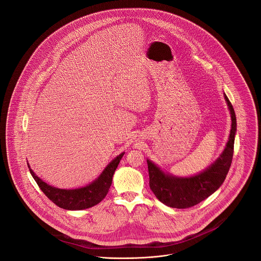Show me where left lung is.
<instances>
[{"label": "left lung", "instance_id": "obj_1", "mask_svg": "<svg viewBox=\"0 0 261 261\" xmlns=\"http://www.w3.org/2000/svg\"><path fill=\"white\" fill-rule=\"evenodd\" d=\"M224 98L231 115L230 134L224 151L206 169L192 176L180 177L164 172L151 160H146L150 175V188L165 205L174 208H188L196 205L217 191L224 181L231 165L237 133L234 109L225 93Z\"/></svg>", "mask_w": 261, "mask_h": 261}]
</instances>
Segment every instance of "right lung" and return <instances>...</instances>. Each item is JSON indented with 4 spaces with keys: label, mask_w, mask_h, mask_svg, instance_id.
Instances as JSON below:
<instances>
[{
    "label": "right lung",
    "mask_w": 261,
    "mask_h": 261,
    "mask_svg": "<svg viewBox=\"0 0 261 261\" xmlns=\"http://www.w3.org/2000/svg\"><path fill=\"white\" fill-rule=\"evenodd\" d=\"M125 152L117 156L111 161L102 173L91 184L79 189H60L43 181L40 177L37 176L35 172L30 168V172L37 185L39 186L41 191L58 206L69 211H81L92 207L98 204L107 195L108 190L113 182L114 173L124 156Z\"/></svg>",
    "instance_id": "1"
}]
</instances>
